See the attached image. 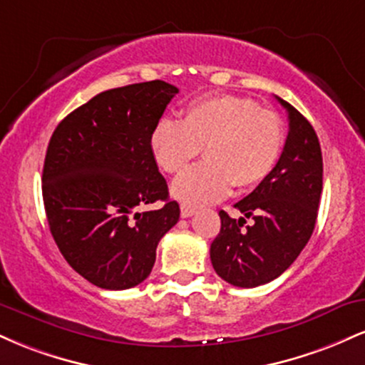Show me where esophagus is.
<instances>
[{
    "label": "esophagus",
    "mask_w": 365,
    "mask_h": 365,
    "mask_svg": "<svg viewBox=\"0 0 365 365\" xmlns=\"http://www.w3.org/2000/svg\"><path fill=\"white\" fill-rule=\"evenodd\" d=\"M194 212H195L194 207H188V206L180 207V215H182V217H190Z\"/></svg>",
    "instance_id": "obj_1"
}]
</instances>
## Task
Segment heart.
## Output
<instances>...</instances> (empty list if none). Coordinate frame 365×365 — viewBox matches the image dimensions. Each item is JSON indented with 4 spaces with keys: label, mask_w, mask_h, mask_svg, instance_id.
Listing matches in <instances>:
<instances>
[{
    "label": "heart",
    "mask_w": 365,
    "mask_h": 365,
    "mask_svg": "<svg viewBox=\"0 0 365 365\" xmlns=\"http://www.w3.org/2000/svg\"><path fill=\"white\" fill-rule=\"evenodd\" d=\"M149 148L166 173L177 175L204 150L207 163L173 182L171 192L183 206H204L264 182L284 148V125L278 113L249 98L221 94L188 103L182 121L161 118L150 130Z\"/></svg>",
    "instance_id": "b5f03b06"
}]
</instances>
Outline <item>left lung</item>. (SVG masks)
<instances>
[{"label":"left lung","instance_id":"8db88e82","mask_svg":"<svg viewBox=\"0 0 365 365\" xmlns=\"http://www.w3.org/2000/svg\"><path fill=\"white\" fill-rule=\"evenodd\" d=\"M288 111L287 142L278 165L235 204L233 220L220 211L221 230L211 244L212 267L226 283L254 288L284 273L311 238L322 192L319 139L304 115L276 96ZM245 217L255 223L244 227Z\"/></svg>","mask_w":365,"mask_h":365}]
</instances>
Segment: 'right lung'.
Masks as SVG:
<instances>
[{"label": "right lung", "mask_w": 365, "mask_h": 365, "mask_svg": "<svg viewBox=\"0 0 365 365\" xmlns=\"http://www.w3.org/2000/svg\"><path fill=\"white\" fill-rule=\"evenodd\" d=\"M178 89L150 81L104 91L63 118L43 170L49 230L87 282L127 290L153 271L159 240L180 207L149 148L150 130ZM163 202L156 212L137 207Z\"/></svg>", "instance_id": "obj_1"}]
</instances>
